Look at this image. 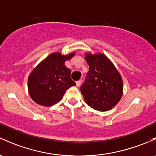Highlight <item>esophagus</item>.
Segmentation results:
<instances>
[{
  "label": "esophagus",
  "mask_w": 156,
  "mask_h": 156,
  "mask_svg": "<svg viewBox=\"0 0 156 156\" xmlns=\"http://www.w3.org/2000/svg\"><path fill=\"white\" fill-rule=\"evenodd\" d=\"M81 80H79V81H76V86H77V87H80V85H81Z\"/></svg>",
  "instance_id": "1"
}]
</instances>
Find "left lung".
Segmentation results:
<instances>
[{
  "mask_svg": "<svg viewBox=\"0 0 156 156\" xmlns=\"http://www.w3.org/2000/svg\"><path fill=\"white\" fill-rule=\"evenodd\" d=\"M85 60L89 65V72L81 87L83 99L96 111L111 110L122 96L123 83L120 74L103 54L87 53Z\"/></svg>",
  "mask_w": 156,
  "mask_h": 156,
  "instance_id": "left-lung-1",
  "label": "left lung"
}]
</instances>
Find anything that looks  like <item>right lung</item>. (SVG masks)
Masks as SVG:
<instances>
[{"label": "right lung", "mask_w": 156, "mask_h": 156, "mask_svg": "<svg viewBox=\"0 0 156 156\" xmlns=\"http://www.w3.org/2000/svg\"><path fill=\"white\" fill-rule=\"evenodd\" d=\"M74 55V52L67 55L52 53L31 72L27 87L36 103L46 107L54 105L62 99L67 89L76 85L70 77L71 69L65 66L66 60Z\"/></svg>", "instance_id": "add662e5"}]
</instances>
